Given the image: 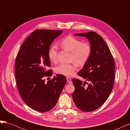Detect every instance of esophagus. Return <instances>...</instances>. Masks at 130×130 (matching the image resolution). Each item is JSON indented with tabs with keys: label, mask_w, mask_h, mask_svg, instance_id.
Returning <instances> with one entry per match:
<instances>
[{
	"label": "esophagus",
	"mask_w": 130,
	"mask_h": 130,
	"mask_svg": "<svg viewBox=\"0 0 130 130\" xmlns=\"http://www.w3.org/2000/svg\"><path fill=\"white\" fill-rule=\"evenodd\" d=\"M67 80L68 83H69V84H72V79H71V78H70V77H67Z\"/></svg>",
	"instance_id": "obj_1"
}]
</instances>
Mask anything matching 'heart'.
I'll list each match as a JSON object with an SVG mask.
<instances>
[{
	"label": "heart",
	"mask_w": 130,
	"mask_h": 130,
	"mask_svg": "<svg viewBox=\"0 0 130 130\" xmlns=\"http://www.w3.org/2000/svg\"><path fill=\"white\" fill-rule=\"evenodd\" d=\"M59 45L66 50L71 52L70 61H74L78 66H84L88 62L92 53L91 44L87 42H82L81 40L69 36L64 38L59 42ZM49 60L53 63L57 61L58 48L56 45L51 46L48 52ZM77 69L74 63L70 64L61 63L55 68L57 74L67 76H72Z\"/></svg>",
	"instance_id": "obj_1"
}]
</instances>
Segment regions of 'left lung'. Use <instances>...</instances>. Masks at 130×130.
Wrapping results in <instances>:
<instances>
[{
	"label": "left lung",
	"instance_id": "left-lung-1",
	"mask_svg": "<svg viewBox=\"0 0 130 130\" xmlns=\"http://www.w3.org/2000/svg\"><path fill=\"white\" fill-rule=\"evenodd\" d=\"M88 39L92 53L78 75L88 82L78 78L72 80L75 87L72 96L76 107L84 112H92L99 108L107 99L113 87L115 63L109 48L99 34L90 31L75 34ZM89 83V84L88 83ZM89 85L86 88L85 85Z\"/></svg>",
	"mask_w": 130,
	"mask_h": 130
}]
</instances>
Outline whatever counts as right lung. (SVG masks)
Segmentation results:
<instances>
[{
    "label": "right lung",
    "mask_w": 130,
    "mask_h": 130,
    "mask_svg": "<svg viewBox=\"0 0 130 130\" xmlns=\"http://www.w3.org/2000/svg\"><path fill=\"white\" fill-rule=\"evenodd\" d=\"M62 30L37 29L23 43L15 62L17 88L24 103L40 112L52 109L67 82L66 77L57 74L47 83L44 77L52 76L48 52L50 44Z\"/></svg>",
    "instance_id": "add662e5"
}]
</instances>
